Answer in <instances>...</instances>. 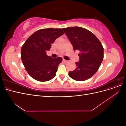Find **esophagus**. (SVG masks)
I'll list each match as a JSON object with an SVG mask.
<instances>
[{"mask_svg":"<svg viewBox=\"0 0 126 126\" xmlns=\"http://www.w3.org/2000/svg\"><path fill=\"white\" fill-rule=\"evenodd\" d=\"M63 62H64V63H67L68 61V60H65V59H63Z\"/></svg>","mask_w":126,"mask_h":126,"instance_id":"obj_1","label":"esophagus"}]
</instances>
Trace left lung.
<instances>
[{
  "label": "left lung",
  "mask_w": 126,
  "mask_h": 126,
  "mask_svg": "<svg viewBox=\"0 0 126 126\" xmlns=\"http://www.w3.org/2000/svg\"><path fill=\"white\" fill-rule=\"evenodd\" d=\"M73 46L79 50V62L77 68L69 71V77L76 81H84L91 78L98 71L104 59V48L101 42L89 30L79 27L63 28Z\"/></svg>",
  "instance_id": "left-lung-1"
}]
</instances>
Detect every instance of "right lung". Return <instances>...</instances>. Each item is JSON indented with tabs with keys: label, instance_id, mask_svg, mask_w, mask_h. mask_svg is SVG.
<instances>
[{
	"label": "right lung",
	"instance_id": "right-lung-1",
	"mask_svg": "<svg viewBox=\"0 0 126 126\" xmlns=\"http://www.w3.org/2000/svg\"><path fill=\"white\" fill-rule=\"evenodd\" d=\"M64 34L60 28L37 30L26 40L21 49V59L26 71L34 79L47 81L55 77L61 57L52 58L46 54L55 40Z\"/></svg>",
	"mask_w": 126,
	"mask_h": 126
}]
</instances>
